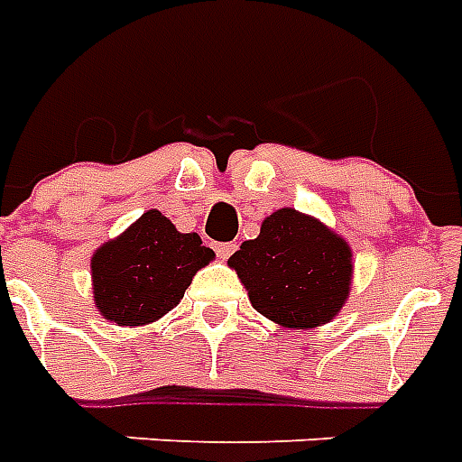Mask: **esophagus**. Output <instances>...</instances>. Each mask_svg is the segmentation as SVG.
I'll list each match as a JSON object with an SVG mask.
<instances>
[{"label": "esophagus", "instance_id": "esophagus-1", "mask_svg": "<svg viewBox=\"0 0 462 462\" xmlns=\"http://www.w3.org/2000/svg\"><path fill=\"white\" fill-rule=\"evenodd\" d=\"M235 252H237V245H235V242H220V245H216V254L220 259H230Z\"/></svg>", "mask_w": 462, "mask_h": 462}]
</instances>
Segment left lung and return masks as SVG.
<instances>
[{
	"label": "left lung",
	"mask_w": 462,
	"mask_h": 462,
	"mask_svg": "<svg viewBox=\"0 0 462 462\" xmlns=\"http://www.w3.org/2000/svg\"><path fill=\"white\" fill-rule=\"evenodd\" d=\"M227 266L259 314L292 330L333 321L350 297L355 271L350 245L295 208L271 213L259 237L242 242Z\"/></svg>",
	"instance_id": "left-lung-1"
}]
</instances>
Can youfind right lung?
<instances>
[{"label":"right lung","mask_w":462,"mask_h":462,"mask_svg":"<svg viewBox=\"0 0 462 462\" xmlns=\"http://www.w3.org/2000/svg\"><path fill=\"white\" fill-rule=\"evenodd\" d=\"M216 254L196 232H180L151 208L90 256L93 302L115 326L136 328L172 311L196 271Z\"/></svg>","instance_id":"obj_1"}]
</instances>
